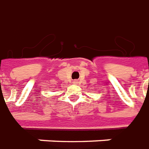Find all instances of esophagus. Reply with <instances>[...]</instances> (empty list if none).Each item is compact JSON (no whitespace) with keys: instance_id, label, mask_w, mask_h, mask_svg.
Masks as SVG:
<instances>
[{"instance_id":"esophagus-1","label":"esophagus","mask_w":149,"mask_h":149,"mask_svg":"<svg viewBox=\"0 0 149 149\" xmlns=\"http://www.w3.org/2000/svg\"><path fill=\"white\" fill-rule=\"evenodd\" d=\"M74 83H77V82H76V81H75V82H74Z\"/></svg>"}]
</instances>
